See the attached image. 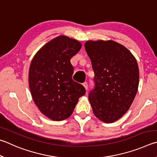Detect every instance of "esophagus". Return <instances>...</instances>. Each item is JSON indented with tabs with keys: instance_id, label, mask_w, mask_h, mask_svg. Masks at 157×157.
Here are the masks:
<instances>
[{
	"instance_id": "esophagus-1",
	"label": "esophagus",
	"mask_w": 157,
	"mask_h": 157,
	"mask_svg": "<svg viewBox=\"0 0 157 157\" xmlns=\"http://www.w3.org/2000/svg\"><path fill=\"white\" fill-rule=\"evenodd\" d=\"M83 85V86H84L85 88H86V90H87V86H88V85H87V82H85V83Z\"/></svg>"
}]
</instances>
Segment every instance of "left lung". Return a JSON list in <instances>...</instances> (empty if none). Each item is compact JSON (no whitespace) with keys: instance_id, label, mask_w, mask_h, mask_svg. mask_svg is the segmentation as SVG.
<instances>
[{"instance_id":"obj_1","label":"left lung","mask_w":157,"mask_h":157,"mask_svg":"<svg viewBox=\"0 0 157 157\" xmlns=\"http://www.w3.org/2000/svg\"><path fill=\"white\" fill-rule=\"evenodd\" d=\"M85 48L94 72L89 101L101 121L111 123L128 112L139 87L137 61L128 49L114 40H87Z\"/></svg>"}]
</instances>
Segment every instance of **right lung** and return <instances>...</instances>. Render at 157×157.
Segmentation results:
<instances>
[{"label": "right lung", "instance_id": "obj_1", "mask_svg": "<svg viewBox=\"0 0 157 157\" xmlns=\"http://www.w3.org/2000/svg\"><path fill=\"white\" fill-rule=\"evenodd\" d=\"M81 43L60 35L45 43L33 57L28 81L32 97L41 113L56 121L73 113L85 87L71 78V58L81 48Z\"/></svg>", "mask_w": 157, "mask_h": 157}]
</instances>
